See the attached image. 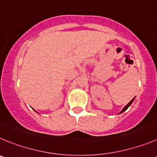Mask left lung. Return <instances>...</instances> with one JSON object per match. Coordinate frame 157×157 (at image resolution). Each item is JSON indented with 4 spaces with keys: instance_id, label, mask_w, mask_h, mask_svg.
Segmentation results:
<instances>
[{
    "instance_id": "1",
    "label": "left lung",
    "mask_w": 157,
    "mask_h": 157,
    "mask_svg": "<svg viewBox=\"0 0 157 157\" xmlns=\"http://www.w3.org/2000/svg\"><path fill=\"white\" fill-rule=\"evenodd\" d=\"M135 98H136V97H134V98H132V100H131L130 102H129V103H128V104H127V105H126V106H125V107H124V108H123V109H122V110H121V112H120V113H119V114H121V113H123V112H125V111H126V109H128V108H129V106H130V105H131V104H132V102H133V101H134V99H135Z\"/></svg>"
}]
</instances>
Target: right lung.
<instances>
[{
    "instance_id": "add662e5",
    "label": "right lung",
    "mask_w": 157,
    "mask_h": 157,
    "mask_svg": "<svg viewBox=\"0 0 157 157\" xmlns=\"http://www.w3.org/2000/svg\"><path fill=\"white\" fill-rule=\"evenodd\" d=\"M35 112H36V111H35Z\"/></svg>"
}]
</instances>
